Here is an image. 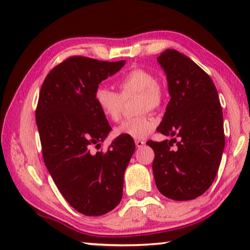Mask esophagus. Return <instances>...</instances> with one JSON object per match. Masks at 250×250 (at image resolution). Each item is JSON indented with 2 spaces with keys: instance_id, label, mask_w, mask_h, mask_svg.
<instances>
[{
  "instance_id": "1",
  "label": "esophagus",
  "mask_w": 250,
  "mask_h": 250,
  "mask_svg": "<svg viewBox=\"0 0 250 250\" xmlns=\"http://www.w3.org/2000/svg\"><path fill=\"white\" fill-rule=\"evenodd\" d=\"M145 145L146 142L143 140H135V146H137V147H142Z\"/></svg>"
}]
</instances>
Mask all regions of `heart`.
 I'll return each mask as SVG.
<instances>
[{
    "instance_id": "b5f03b06",
    "label": "heart",
    "mask_w": 250,
    "mask_h": 250,
    "mask_svg": "<svg viewBox=\"0 0 250 250\" xmlns=\"http://www.w3.org/2000/svg\"><path fill=\"white\" fill-rule=\"evenodd\" d=\"M119 94L107 87L98 86L94 91L96 107L103 116L111 121L121 117L125 100L137 95L134 111L139 115L125 119L116 128V133L133 139H143L154 130L156 121L147 110L155 111L161 108L164 94L155 76L142 68H134L117 80Z\"/></svg>"
}]
</instances>
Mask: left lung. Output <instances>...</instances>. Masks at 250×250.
<instances>
[{
    "instance_id": "1",
    "label": "left lung",
    "mask_w": 250,
    "mask_h": 250,
    "mask_svg": "<svg viewBox=\"0 0 250 250\" xmlns=\"http://www.w3.org/2000/svg\"><path fill=\"white\" fill-rule=\"evenodd\" d=\"M158 62L171 95L158 131L175 138L146 142L154 151L155 184L171 200H194L209 188L221 164L225 146L222 105L213 80L191 58L167 49Z\"/></svg>"
}]
</instances>
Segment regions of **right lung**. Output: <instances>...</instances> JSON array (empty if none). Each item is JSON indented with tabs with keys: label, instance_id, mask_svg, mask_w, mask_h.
<instances>
[{
	"label": "right lung",
	"instance_id": "add662e5",
	"mask_svg": "<svg viewBox=\"0 0 250 250\" xmlns=\"http://www.w3.org/2000/svg\"><path fill=\"white\" fill-rule=\"evenodd\" d=\"M125 64L71 56L49 71L40 91L35 117L45 166L69 205L87 216L119 204L135 149L132 138L119 135L107 151L95 150L111 126L96 107L94 91Z\"/></svg>",
	"mask_w": 250,
	"mask_h": 250
}]
</instances>
